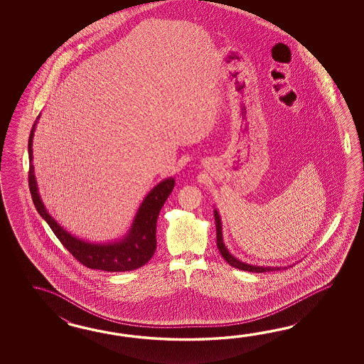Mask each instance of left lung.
Instances as JSON below:
<instances>
[{
    "mask_svg": "<svg viewBox=\"0 0 364 364\" xmlns=\"http://www.w3.org/2000/svg\"><path fill=\"white\" fill-rule=\"evenodd\" d=\"M215 221H216V232H217V248L220 251V254L223 255L225 260L230 264L234 268H238L240 271L255 272V273H263V272H272L281 269V267H257V265H251V264L243 263L238 259H235L234 256L228 251V248L225 247L224 240H223V226H221V220L220 215L215 209Z\"/></svg>",
    "mask_w": 364,
    "mask_h": 364,
    "instance_id": "8db88e82",
    "label": "left lung"
}]
</instances>
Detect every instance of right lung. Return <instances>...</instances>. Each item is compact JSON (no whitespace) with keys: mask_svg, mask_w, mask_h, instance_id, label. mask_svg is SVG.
<instances>
[{"mask_svg":"<svg viewBox=\"0 0 364 364\" xmlns=\"http://www.w3.org/2000/svg\"><path fill=\"white\" fill-rule=\"evenodd\" d=\"M40 117V116H39ZM38 117V119H39ZM36 119V122H38ZM36 122L32 126L28 139V156H30V171H28V185L31 191L32 200L55 237L60 240L63 247L68 248L71 255L79 263L91 269H100L105 272H127L138 269L149 262L156 250V223L163 208L164 203L171 195L176 181L174 178L164 179L155 186L146 199L141 203L136 216L132 221V228L121 240L112 243H90L82 240L66 232L53 217L48 213L44 207L35 179L33 165H32V139L36 127Z\"/></svg>","mask_w":364,"mask_h":364,"instance_id":"right-lung-1","label":"right lung"}]
</instances>
